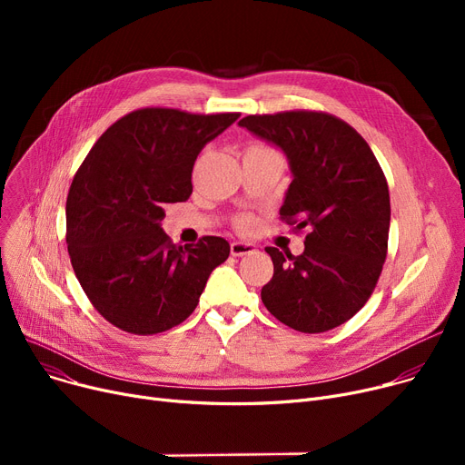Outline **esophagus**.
<instances>
[{
	"label": "esophagus",
	"mask_w": 465,
	"mask_h": 465,
	"mask_svg": "<svg viewBox=\"0 0 465 465\" xmlns=\"http://www.w3.org/2000/svg\"><path fill=\"white\" fill-rule=\"evenodd\" d=\"M230 252L232 256H245V254H252L256 252V245L247 241H233L230 245Z\"/></svg>",
	"instance_id": "obj_1"
}]
</instances>
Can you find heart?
<instances>
[{
    "label": "heart",
    "mask_w": 465,
    "mask_h": 465,
    "mask_svg": "<svg viewBox=\"0 0 465 465\" xmlns=\"http://www.w3.org/2000/svg\"><path fill=\"white\" fill-rule=\"evenodd\" d=\"M241 226H242V228H249V226H251V220L245 218V220H242V223H241Z\"/></svg>",
    "instance_id": "1"
}]
</instances>
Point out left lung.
<instances>
[{"mask_svg":"<svg viewBox=\"0 0 465 465\" xmlns=\"http://www.w3.org/2000/svg\"><path fill=\"white\" fill-rule=\"evenodd\" d=\"M239 126L286 154L292 183L281 218L307 228L300 256L267 247L273 279L262 302L277 321L303 333L337 328L365 305L388 251L390 193L365 139L322 111L249 114Z\"/></svg>","mask_w":465,"mask_h":465,"instance_id":"1","label":"left lung"}]
</instances>
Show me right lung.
<instances>
[{
  "instance_id": "add662e5",
  "label": "right lung",
  "mask_w": 465,
  "mask_h": 465,
  "mask_svg": "<svg viewBox=\"0 0 465 465\" xmlns=\"http://www.w3.org/2000/svg\"><path fill=\"white\" fill-rule=\"evenodd\" d=\"M239 113L146 107L116 120L73 177L65 241L84 294L107 322L153 335L184 322L230 242L205 235L177 247L162 230L167 203L186 202L203 146Z\"/></svg>"
}]
</instances>
